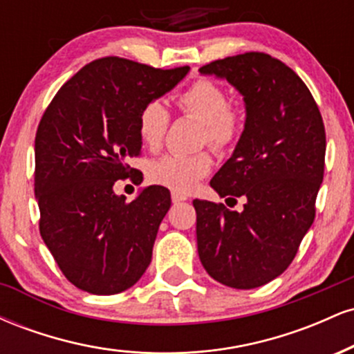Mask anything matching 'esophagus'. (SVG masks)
I'll return each instance as SVG.
<instances>
[{
    "mask_svg": "<svg viewBox=\"0 0 354 354\" xmlns=\"http://www.w3.org/2000/svg\"><path fill=\"white\" fill-rule=\"evenodd\" d=\"M171 200H173L174 205H178V203H183V201L188 200V196H185V194L176 193V191H173V193H171Z\"/></svg>",
    "mask_w": 354,
    "mask_h": 354,
    "instance_id": "1",
    "label": "esophagus"
}]
</instances>
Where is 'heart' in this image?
<instances>
[{"mask_svg": "<svg viewBox=\"0 0 354 354\" xmlns=\"http://www.w3.org/2000/svg\"><path fill=\"white\" fill-rule=\"evenodd\" d=\"M178 106L186 115L200 120L203 141L216 151H225L236 145L245 128V111L241 106L228 103L225 88L208 78H198L181 91L176 98ZM168 108L160 100H151L138 115V135L149 151H156L163 145L169 126ZM213 160L206 151L196 154H166L153 161L148 168L149 180L156 185L189 193L211 171Z\"/></svg>", "mask_w": 354, "mask_h": 354, "instance_id": "heart-1", "label": "heart"}]
</instances>
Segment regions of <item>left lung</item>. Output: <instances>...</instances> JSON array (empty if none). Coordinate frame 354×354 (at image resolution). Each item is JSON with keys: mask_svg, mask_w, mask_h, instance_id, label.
Masks as SVG:
<instances>
[{"mask_svg": "<svg viewBox=\"0 0 354 354\" xmlns=\"http://www.w3.org/2000/svg\"><path fill=\"white\" fill-rule=\"evenodd\" d=\"M243 95L246 121L236 148L211 180L221 198H246L241 213L194 200L201 265L236 290L263 286L291 265L315 219L326 133L303 80L266 53L228 56L200 68Z\"/></svg>", "mask_w": 354, "mask_h": 354, "instance_id": "left-lung-1", "label": "left lung"}]
</instances>
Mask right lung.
Instances as JSON below:
<instances>
[{
	"mask_svg": "<svg viewBox=\"0 0 354 354\" xmlns=\"http://www.w3.org/2000/svg\"><path fill=\"white\" fill-rule=\"evenodd\" d=\"M189 66L158 70L106 56L59 88L38 124L35 196L39 233L68 281L91 295L128 290L151 263L158 228L171 206L165 186L126 203L115 181L138 180V115L171 91ZM137 176L135 177L134 174Z\"/></svg>",
	"mask_w": 354,
	"mask_h": 354,
	"instance_id": "right-lung-1",
	"label": "right lung"
}]
</instances>
